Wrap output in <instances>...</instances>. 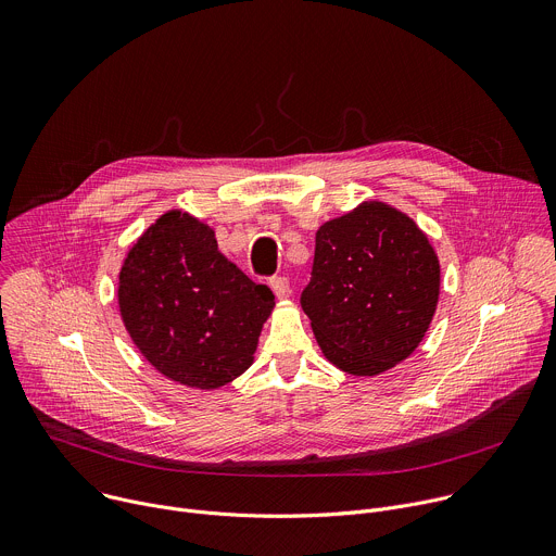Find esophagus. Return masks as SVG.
<instances>
[{
	"instance_id": "1",
	"label": "esophagus",
	"mask_w": 556,
	"mask_h": 556,
	"mask_svg": "<svg viewBox=\"0 0 556 556\" xmlns=\"http://www.w3.org/2000/svg\"><path fill=\"white\" fill-rule=\"evenodd\" d=\"M269 287H271V291L276 293L278 300H285V298H289V293H291L289 280H287L285 276H274V278H269Z\"/></svg>"
}]
</instances>
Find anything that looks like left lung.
Listing matches in <instances>:
<instances>
[{
	"label": "left lung",
	"instance_id": "1",
	"mask_svg": "<svg viewBox=\"0 0 556 556\" xmlns=\"http://www.w3.org/2000/svg\"><path fill=\"white\" fill-rule=\"evenodd\" d=\"M438 293L440 263L427 235L405 212L364 201L315 232L300 304L332 366L375 377L418 349Z\"/></svg>",
	"mask_w": 556,
	"mask_h": 556
}]
</instances>
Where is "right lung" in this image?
Listing matches in <instances>:
<instances>
[{"label": "right lung", "mask_w": 556, "mask_h": 556, "mask_svg": "<svg viewBox=\"0 0 556 556\" xmlns=\"http://www.w3.org/2000/svg\"><path fill=\"white\" fill-rule=\"evenodd\" d=\"M118 304L134 344L157 372L216 390L252 366L276 302L269 287L218 252L207 224L168 210L129 250Z\"/></svg>", "instance_id": "add662e5"}]
</instances>
